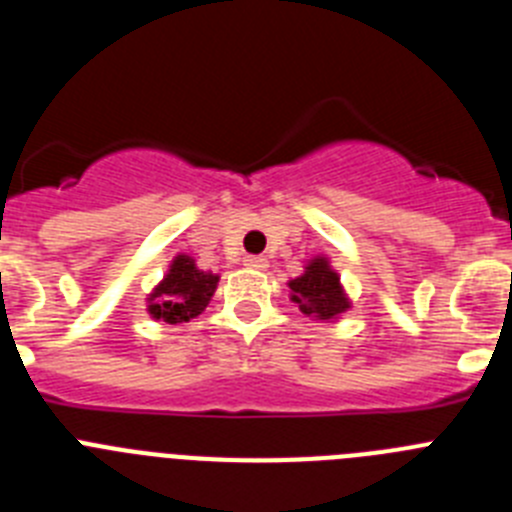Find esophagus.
<instances>
[{"instance_id":"1","label":"esophagus","mask_w":512,"mask_h":512,"mask_svg":"<svg viewBox=\"0 0 512 512\" xmlns=\"http://www.w3.org/2000/svg\"><path fill=\"white\" fill-rule=\"evenodd\" d=\"M243 264L253 271H264L266 266H269V261H266L264 256H246V259H243Z\"/></svg>"}]
</instances>
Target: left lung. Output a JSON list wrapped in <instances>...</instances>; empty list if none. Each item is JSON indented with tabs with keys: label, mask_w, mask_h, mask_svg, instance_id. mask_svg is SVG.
I'll list each match as a JSON object with an SVG mask.
<instances>
[{
	"label": "left lung",
	"mask_w": 512,
	"mask_h": 512,
	"mask_svg": "<svg viewBox=\"0 0 512 512\" xmlns=\"http://www.w3.org/2000/svg\"><path fill=\"white\" fill-rule=\"evenodd\" d=\"M289 289V300L312 320H338L351 307L338 271L325 256L307 261L305 274L289 279Z\"/></svg>",
	"instance_id": "1"
}]
</instances>
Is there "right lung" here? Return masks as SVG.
I'll list each match as a JSON object with an SVG mask.
<instances>
[{
  "instance_id": "obj_1",
  "label": "right lung",
  "mask_w": 512,
  "mask_h": 512,
  "mask_svg": "<svg viewBox=\"0 0 512 512\" xmlns=\"http://www.w3.org/2000/svg\"><path fill=\"white\" fill-rule=\"evenodd\" d=\"M220 277L212 271H202L192 256L179 253L169 264L164 279L148 295V315L164 323H189L197 318L215 295Z\"/></svg>"
}]
</instances>
